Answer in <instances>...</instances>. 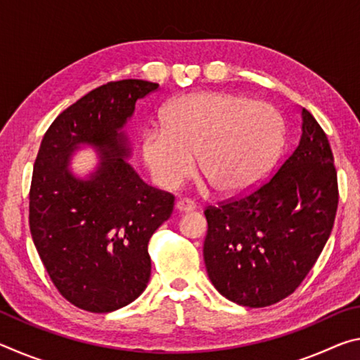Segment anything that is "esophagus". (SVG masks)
I'll use <instances>...</instances> for the list:
<instances>
[{
	"mask_svg": "<svg viewBox=\"0 0 360 360\" xmlns=\"http://www.w3.org/2000/svg\"><path fill=\"white\" fill-rule=\"evenodd\" d=\"M197 208V203L193 202L191 198H179L178 202H176V210L181 211V212H187V211H193Z\"/></svg>",
	"mask_w": 360,
	"mask_h": 360,
	"instance_id": "obj_1",
	"label": "esophagus"
}]
</instances>
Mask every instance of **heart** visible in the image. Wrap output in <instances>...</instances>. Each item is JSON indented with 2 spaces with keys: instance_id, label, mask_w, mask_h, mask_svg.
Segmentation results:
<instances>
[{
  "instance_id": "1",
  "label": "heart",
  "mask_w": 360,
  "mask_h": 360,
  "mask_svg": "<svg viewBox=\"0 0 360 360\" xmlns=\"http://www.w3.org/2000/svg\"><path fill=\"white\" fill-rule=\"evenodd\" d=\"M163 129L143 135V155L163 187H176L193 172L216 192L238 195L265 178L281 150L283 117L266 103L224 92H200L168 103Z\"/></svg>"
}]
</instances>
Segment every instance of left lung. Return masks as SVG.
I'll return each instance as SVG.
<instances>
[{"mask_svg": "<svg viewBox=\"0 0 360 360\" xmlns=\"http://www.w3.org/2000/svg\"><path fill=\"white\" fill-rule=\"evenodd\" d=\"M300 112V136L276 173L205 210L206 271L225 298L243 307H270L290 295L333 227L338 181L330 144L313 114Z\"/></svg>", "mask_w": 360, "mask_h": 360, "instance_id": "1", "label": "left lung"}]
</instances>
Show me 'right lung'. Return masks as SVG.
Here are the masks:
<instances>
[{
    "label": "right lung",
    "instance_id": "right-lung-1",
    "mask_svg": "<svg viewBox=\"0 0 360 360\" xmlns=\"http://www.w3.org/2000/svg\"><path fill=\"white\" fill-rule=\"evenodd\" d=\"M158 84L124 79L100 85L49 127L30 186V231L57 290L75 307L109 313L143 294L149 240L169 219L174 195L146 184L124 160L119 130ZM94 143L103 162L90 181L65 169L75 146Z\"/></svg>",
    "mask_w": 360,
    "mask_h": 360
}]
</instances>
